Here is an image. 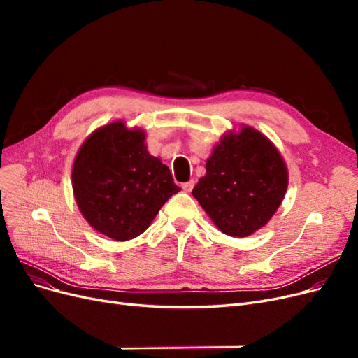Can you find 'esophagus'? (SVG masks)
<instances>
[{
  "mask_svg": "<svg viewBox=\"0 0 358 358\" xmlns=\"http://www.w3.org/2000/svg\"><path fill=\"white\" fill-rule=\"evenodd\" d=\"M194 188V180H189L187 183H182V189L185 192H191V189Z\"/></svg>",
  "mask_w": 358,
  "mask_h": 358,
  "instance_id": "1",
  "label": "esophagus"
}]
</instances>
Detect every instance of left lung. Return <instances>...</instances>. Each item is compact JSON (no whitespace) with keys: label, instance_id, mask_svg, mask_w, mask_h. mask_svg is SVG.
Listing matches in <instances>:
<instances>
[{"label":"left lung","instance_id":"1","mask_svg":"<svg viewBox=\"0 0 358 358\" xmlns=\"http://www.w3.org/2000/svg\"><path fill=\"white\" fill-rule=\"evenodd\" d=\"M287 185L288 173L278 149L254 128L243 127L215 146L192 196L222 233L246 237L272 218Z\"/></svg>","mask_w":358,"mask_h":358}]
</instances>
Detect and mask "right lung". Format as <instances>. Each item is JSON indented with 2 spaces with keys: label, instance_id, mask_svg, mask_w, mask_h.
I'll return each mask as SVG.
<instances>
[{
  "label": "right lung",
  "instance_id": "obj_1",
  "mask_svg": "<svg viewBox=\"0 0 358 358\" xmlns=\"http://www.w3.org/2000/svg\"><path fill=\"white\" fill-rule=\"evenodd\" d=\"M73 191L85 220L115 241L142 234L180 188L166 164L149 155L142 129L122 122L86 138L73 166Z\"/></svg>",
  "mask_w": 358,
  "mask_h": 358
}]
</instances>
